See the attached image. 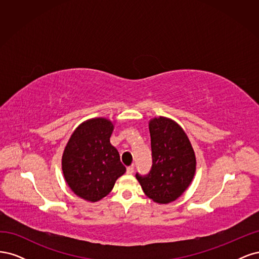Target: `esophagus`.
I'll list each match as a JSON object with an SVG mask.
<instances>
[{
  "mask_svg": "<svg viewBox=\"0 0 259 259\" xmlns=\"http://www.w3.org/2000/svg\"><path fill=\"white\" fill-rule=\"evenodd\" d=\"M134 170H135V166H134V165H131V166H128V167L126 168V173L131 175V174L134 173Z\"/></svg>",
  "mask_w": 259,
  "mask_h": 259,
  "instance_id": "1",
  "label": "esophagus"
}]
</instances>
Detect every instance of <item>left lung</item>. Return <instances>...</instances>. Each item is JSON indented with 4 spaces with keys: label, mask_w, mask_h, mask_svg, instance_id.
Returning a JSON list of instances; mask_svg holds the SVG:
<instances>
[{
    "label": "left lung",
    "mask_w": 259,
    "mask_h": 259,
    "mask_svg": "<svg viewBox=\"0 0 259 259\" xmlns=\"http://www.w3.org/2000/svg\"><path fill=\"white\" fill-rule=\"evenodd\" d=\"M152 166L147 175L136 174L145 194L160 204L173 202L191 184L195 173V154L190 140L179 125L167 117L149 122Z\"/></svg>",
    "instance_id": "8db88e82"
}]
</instances>
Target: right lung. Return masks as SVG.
Here are the masks:
<instances>
[{
    "label": "right lung",
    "instance_id": "obj_1",
    "mask_svg": "<svg viewBox=\"0 0 259 259\" xmlns=\"http://www.w3.org/2000/svg\"><path fill=\"white\" fill-rule=\"evenodd\" d=\"M114 125L105 117L83 122L64 150L61 167L68 186L77 197L97 202L112 190L126 168L110 144Z\"/></svg>",
    "mask_w": 259,
    "mask_h": 259
}]
</instances>
